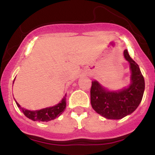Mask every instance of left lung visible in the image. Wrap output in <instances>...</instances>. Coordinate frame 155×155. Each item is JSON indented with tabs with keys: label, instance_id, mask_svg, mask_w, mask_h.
<instances>
[{
	"label": "left lung",
	"instance_id": "obj_1",
	"mask_svg": "<svg viewBox=\"0 0 155 155\" xmlns=\"http://www.w3.org/2000/svg\"><path fill=\"white\" fill-rule=\"evenodd\" d=\"M124 58L130 64L131 85L120 91H108L94 81L91 87V104L93 109L108 119H121L136 110L143 99L145 80L138 64L124 51Z\"/></svg>",
	"mask_w": 155,
	"mask_h": 155
}]
</instances>
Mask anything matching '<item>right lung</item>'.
<instances>
[{
  "label": "right lung",
  "instance_id": "obj_1",
  "mask_svg": "<svg viewBox=\"0 0 155 155\" xmlns=\"http://www.w3.org/2000/svg\"><path fill=\"white\" fill-rule=\"evenodd\" d=\"M66 97L67 95L65 94L61 103H59L56 106L45 108V109H42L40 110L30 111L27 110V109H21L19 104L17 102L16 104L18 108L21 109V112L25 114V115L30 119L33 120V121H48L54 119L56 117H58L64 112V110L66 108Z\"/></svg>",
  "mask_w": 155,
  "mask_h": 155
}]
</instances>
